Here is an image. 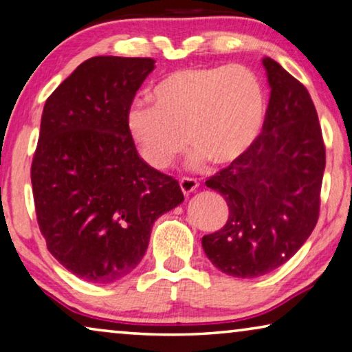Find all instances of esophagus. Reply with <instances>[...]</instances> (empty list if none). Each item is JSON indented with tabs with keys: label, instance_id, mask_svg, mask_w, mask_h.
I'll return each instance as SVG.
<instances>
[{
	"label": "esophagus",
	"instance_id": "esophagus-1",
	"mask_svg": "<svg viewBox=\"0 0 352 352\" xmlns=\"http://www.w3.org/2000/svg\"><path fill=\"white\" fill-rule=\"evenodd\" d=\"M197 186H199V183H197L196 178H191V177H183V178H180V188H182L183 194H186V196H188V194H190V192L196 191Z\"/></svg>",
	"mask_w": 352,
	"mask_h": 352
}]
</instances>
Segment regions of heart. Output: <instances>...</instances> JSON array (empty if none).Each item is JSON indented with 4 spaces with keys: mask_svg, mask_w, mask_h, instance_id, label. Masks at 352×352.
Here are the masks:
<instances>
[{
    "mask_svg": "<svg viewBox=\"0 0 352 352\" xmlns=\"http://www.w3.org/2000/svg\"><path fill=\"white\" fill-rule=\"evenodd\" d=\"M150 101L153 106L131 104L126 129L140 158L156 170L174 162L185 140L192 146V166L207 160L232 164L259 139L267 112L261 78L243 66L183 67L156 83Z\"/></svg>",
    "mask_w": 352,
    "mask_h": 352,
    "instance_id": "b5f03b06",
    "label": "heart"
}]
</instances>
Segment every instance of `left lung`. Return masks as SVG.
Segmentation results:
<instances>
[{
    "mask_svg": "<svg viewBox=\"0 0 352 352\" xmlns=\"http://www.w3.org/2000/svg\"><path fill=\"white\" fill-rule=\"evenodd\" d=\"M262 63L272 91L259 139L206 182L226 199L229 217L204 235V251L217 269L237 278L269 274L307 242L319 218L326 169L310 93L275 60Z\"/></svg>",
    "mask_w": 352,
    "mask_h": 352,
    "instance_id": "left-lung-1",
    "label": "left lung"
}]
</instances>
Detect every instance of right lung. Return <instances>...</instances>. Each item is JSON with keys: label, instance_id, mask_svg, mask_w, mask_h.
<instances>
[{"label": "right lung", "instance_id": "add662e5", "mask_svg": "<svg viewBox=\"0 0 352 352\" xmlns=\"http://www.w3.org/2000/svg\"><path fill=\"white\" fill-rule=\"evenodd\" d=\"M153 58L93 56L47 98L31 162L36 218L60 264L90 283L131 274L153 223L183 202L175 178L145 164L126 110Z\"/></svg>", "mask_w": 352, "mask_h": 352}]
</instances>
